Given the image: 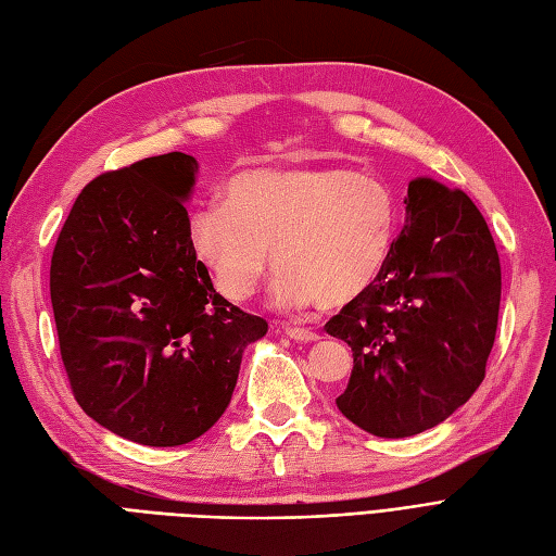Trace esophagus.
<instances>
[{
	"label": "esophagus",
	"instance_id": "34e87169",
	"mask_svg": "<svg viewBox=\"0 0 556 556\" xmlns=\"http://www.w3.org/2000/svg\"><path fill=\"white\" fill-rule=\"evenodd\" d=\"M285 334H288L290 339H294V341H302V343H311V341H318L320 337L313 332V329H306V327H292V325H288L285 327Z\"/></svg>",
	"mask_w": 556,
	"mask_h": 556
}]
</instances>
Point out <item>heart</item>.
I'll use <instances>...</instances> for the list:
<instances>
[{"label":"heart","mask_w":556,"mask_h":556,"mask_svg":"<svg viewBox=\"0 0 556 556\" xmlns=\"http://www.w3.org/2000/svg\"><path fill=\"white\" fill-rule=\"evenodd\" d=\"M400 203L383 179L349 168H252L227 201L191 210L189 245L229 302H245L278 266L271 302L285 311L341 308L365 294L390 257ZM275 254H270V250Z\"/></svg>","instance_id":"heart-1"}]
</instances>
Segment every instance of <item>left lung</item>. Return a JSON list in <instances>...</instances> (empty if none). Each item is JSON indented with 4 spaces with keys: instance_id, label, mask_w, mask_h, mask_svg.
Listing matches in <instances>:
<instances>
[{
    "instance_id": "left-lung-1",
    "label": "left lung",
    "mask_w": 556,
    "mask_h": 556,
    "mask_svg": "<svg viewBox=\"0 0 556 556\" xmlns=\"http://www.w3.org/2000/svg\"><path fill=\"white\" fill-rule=\"evenodd\" d=\"M381 276L325 325L353 371L339 412L369 434L412 438L442 424L484 381L501 308V260L460 189L416 177Z\"/></svg>"
}]
</instances>
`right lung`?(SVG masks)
I'll return each instance as SVG.
<instances>
[{"label": "right lung", "instance_id": "1", "mask_svg": "<svg viewBox=\"0 0 556 556\" xmlns=\"http://www.w3.org/2000/svg\"><path fill=\"white\" fill-rule=\"evenodd\" d=\"M199 163L170 152L104 173L51 260L60 355L79 407L147 446L201 438L229 407L266 320L215 292L187 238Z\"/></svg>", "mask_w": 556, "mask_h": 556}]
</instances>
